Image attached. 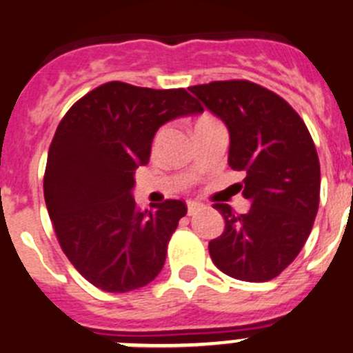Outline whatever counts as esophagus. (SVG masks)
<instances>
[{
  "instance_id": "34e87169",
  "label": "esophagus",
  "mask_w": 353,
  "mask_h": 353,
  "mask_svg": "<svg viewBox=\"0 0 353 353\" xmlns=\"http://www.w3.org/2000/svg\"><path fill=\"white\" fill-rule=\"evenodd\" d=\"M201 208H202L201 202L188 201V202H187V212H188V216H192V214H194L195 211H197V209H201Z\"/></svg>"
}]
</instances>
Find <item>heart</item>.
I'll use <instances>...</instances> for the list:
<instances>
[{
  "instance_id": "heart-1",
  "label": "heart",
  "mask_w": 353,
  "mask_h": 353,
  "mask_svg": "<svg viewBox=\"0 0 353 353\" xmlns=\"http://www.w3.org/2000/svg\"><path fill=\"white\" fill-rule=\"evenodd\" d=\"M214 123H218V121H216L214 118H211V117H202V118H199L197 121H195V128L205 127V125H214ZM158 139H159V135H158ZM158 139H156V141H158Z\"/></svg>"
}]
</instances>
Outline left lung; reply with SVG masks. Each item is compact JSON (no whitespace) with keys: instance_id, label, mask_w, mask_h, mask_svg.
<instances>
[{"instance_id":"obj_1","label":"left lung","mask_w":353,"mask_h":353,"mask_svg":"<svg viewBox=\"0 0 353 353\" xmlns=\"http://www.w3.org/2000/svg\"><path fill=\"white\" fill-rule=\"evenodd\" d=\"M230 132V168L245 172L240 190L252 204L235 214L214 204L225 232L209 242L219 271L242 281H270L299 256L319 208L316 145L299 113L249 80L188 87Z\"/></svg>"}]
</instances>
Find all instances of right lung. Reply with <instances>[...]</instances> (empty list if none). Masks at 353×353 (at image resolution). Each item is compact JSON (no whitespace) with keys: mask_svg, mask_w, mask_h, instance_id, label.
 <instances>
[{"mask_svg":"<svg viewBox=\"0 0 353 353\" xmlns=\"http://www.w3.org/2000/svg\"><path fill=\"white\" fill-rule=\"evenodd\" d=\"M204 111L185 89H148L108 82L77 101L59 121L48 152L44 199L63 252L94 287L125 294L151 283L183 201L141 211L135 170L151 158L166 121Z\"/></svg>","mask_w":353,"mask_h":353,"instance_id":"right-lung-1","label":"right lung"}]
</instances>
